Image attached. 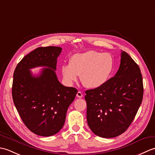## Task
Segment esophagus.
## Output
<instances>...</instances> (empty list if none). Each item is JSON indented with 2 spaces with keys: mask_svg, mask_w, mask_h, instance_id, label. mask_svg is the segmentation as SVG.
I'll return each instance as SVG.
<instances>
[{
  "mask_svg": "<svg viewBox=\"0 0 155 155\" xmlns=\"http://www.w3.org/2000/svg\"><path fill=\"white\" fill-rule=\"evenodd\" d=\"M77 97H78V98H82L83 97V93H81V91H78V93H77Z\"/></svg>",
  "mask_w": 155,
  "mask_h": 155,
  "instance_id": "34e87169",
  "label": "esophagus"
}]
</instances>
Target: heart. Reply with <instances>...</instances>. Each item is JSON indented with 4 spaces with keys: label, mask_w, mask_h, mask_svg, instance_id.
<instances>
[{
    "label": "heart",
    "mask_w": 155,
    "mask_h": 155,
    "mask_svg": "<svg viewBox=\"0 0 155 155\" xmlns=\"http://www.w3.org/2000/svg\"><path fill=\"white\" fill-rule=\"evenodd\" d=\"M114 68V58L110 54L90 51L72 55L69 64L61 67V74L68 84L81 80L84 87L99 88L107 83Z\"/></svg>",
    "instance_id": "obj_1"
}]
</instances>
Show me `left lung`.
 I'll return each mask as SVG.
<instances>
[{"mask_svg": "<svg viewBox=\"0 0 155 155\" xmlns=\"http://www.w3.org/2000/svg\"><path fill=\"white\" fill-rule=\"evenodd\" d=\"M120 67L103 86L85 91L87 119L96 135L113 138L129 127L143 97L140 68L126 52L122 51Z\"/></svg>", "mask_w": 155, "mask_h": 155, "instance_id": "left-lung-1", "label": "left lung"}]
</instances>
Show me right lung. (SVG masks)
I'll list each match as a JSON object with an SVG mask.
<instances>
[{"mask_svg": "<svg viewBox=\"0 0 155 155\" xmlns=\"http://www.w3.org/2000/svg\"><path fill=\"white\" fill-rule=\"evenodd\" d=\"M62 51L58 47H38L26 55L13 74L12 95L23 123L39 136L49 137L63 127L68 108L78 91L58 81L55 71ZM47 67L34 76L30 69Z\"/></svg>", "mask_w": 155, "mask_h": 155, "instance_id": "add662e5", "label": "right lung"}]
</instances>
